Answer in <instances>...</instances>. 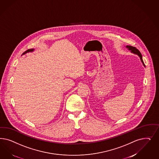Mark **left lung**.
I'll use <instances>...</instances> for the list:
<instances>
[{
	"mask_svg": "<svg viewBox=\"0 0 159 159\" xmlns=\"http://www.w3.org/2000/svg\"><path fill=\"white\" fill-rule=\"evenodd\" d=\"M126 48H127L129 50H130V51H131L132 53H133V54H137V55L140 57V59L142 62L143 63V65L145 67V65H144V64L143 61V59H142V56L140 52L138 50L136 47L130 46H126Z\"/></svg>",
	"mask_w": 159,
	"mask_h": 159,
	"instance_id": "left-lung-1",
	"label": "left lung"
}]
</instances>
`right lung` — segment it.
Wrapping results in <instances>:
<instances>
[{
    "label": "right lung",
    "mask_w": 159,
    "mask_h": 159,
    "mask_svg": "<svg viewBox=\"0 0 159 159\" xmlns=\"http://www.w3.org/2000/svg\"><path fill=\"white\" fill-rule=\"evenodd\" d=\"M34 49H33V48H31V49H29V50H27V51H25L23 54H25L26 53H27V52H33V51H34Z\"/></svg>",
    "instance_id": "right-lung-1"
}]
</instances>
